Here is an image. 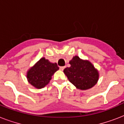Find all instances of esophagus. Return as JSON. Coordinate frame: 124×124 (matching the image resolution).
Masks as SVG:
<instances>
[{
    "mask_svg": "<svg viewBox=\"0 0 124 124\" xmlns=\"http://www.w3.org/2000/svg\"><path fill=\"white\" fill-rule=\"evenodd\" d=\"M64 68H65V67H64V66H63V67H60V70H61V71H63V70H64Z\"/></svg>",
    "mask_w": 124,
    "mask_h": 124,
    "instance_id": "34e87169",
    "label": "esophagus"
}]
</instances>
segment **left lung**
Segmentation results:
<instances>
[{"label": "left lung", "instance_id": "8db88e82", "mask_svg": "<svg viewBox=\"0 0 124 124\" xmlns=\"http://www.w3.org/2000/svg\"><path fill=\"white\" fill-rule=\"evenodd\" d=\"M70 64L71 66L65 68L64 73L69 81L77 88L86 90L97 83L99 73L89 61L82 60L75 56L70 60Z\"/></svg>", "mask_w": 124, "mask_h": 124}]
</instances>
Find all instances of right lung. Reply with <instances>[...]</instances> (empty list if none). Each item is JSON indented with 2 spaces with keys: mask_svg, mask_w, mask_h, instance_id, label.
<instances>
[{
  "mask_svg": "<svg viewBox=\"0 0 124 124\" xmlns=\"http://www.w3.org/2000/svg\"><path fill=\"white\" fill-rule=\"evenodd\" d=\"M58 70L56 63H51L43 57L28 70L27 78L33 86L41 89L48 84L53 75Z\"/></svg>",
  "mask_w": 124,
  "mask_h": 124,
  "instance_id": "right-lung-1",
  "label": "right lung"
}]
</instances>
